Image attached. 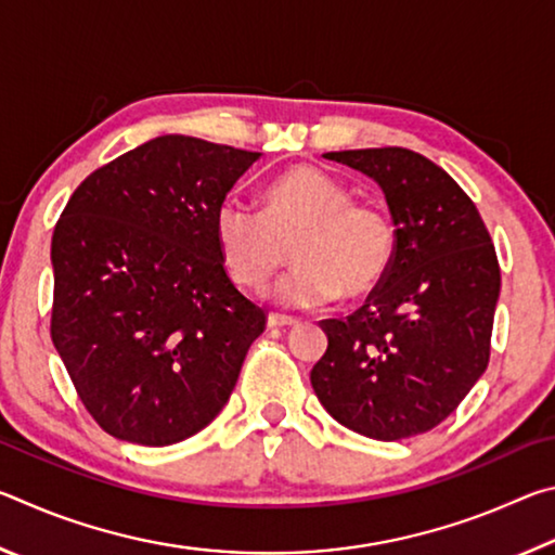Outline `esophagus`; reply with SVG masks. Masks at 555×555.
<instances>
[{
  "instance_id": "1",
  "label": "esophagus",
  "mask_w": 555,
  "mask_h": 555,
  "mask_svg": "<svg viewBox=\"0 0 555 555\" xmlns=\"http://www.w3.org/2000/svg\"><path fill=\"white\" fill-rule=\"evenodd\" d=\"M296 323H298L296 318L281 315V313H269V318H267V325L269 327H291V325H296Z\"/></svg>"
}]
</instances>
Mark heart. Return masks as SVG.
Segmentation results:
<instances>
[{"label": "heart", "mask_w": 555, "mask_h": 555, "mask_svg": "<svg viewBox=\"0 0 555 555\" xmlns=\"http://www.w3.org/2000/svg\"><path fill=\"white\" fill-rule=\"evenodd\" d=\"M215 242L240 286L261 294L286 264L276 300L315 308L364 298L387 279L397 255V228L377 203L352 201L350 188L313 166H294L267 188L264 212L228 198L215 210Z\"/></svg>", "instance_id": "b5f03b06"}]
</instances>
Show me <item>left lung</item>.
Here are the masks:
<instances>
[{
  "label": "left lung",
  "mask_w": 555,
  "mask_h": 555,
  "mask_svg": "<svg viewBox=\"0 0 555 555\" xmlns=\"http://www.w3.org/2000/svg\"><path fill=\"white\" fill-rule=\"evenodd\" d=\"M382 188L397 255L367 304L323 321L311 372L325 411L354 434L401 440L436 428L490 362L500 264L475 203L443 168L409 149L323 154Z\"/></svg>",
  "instance_id": "obj_1"
}]
</instances>
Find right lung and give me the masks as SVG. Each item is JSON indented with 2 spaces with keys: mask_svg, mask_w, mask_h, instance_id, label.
Returning a JSON list of instances; mask_svg holds the SVG:
<instances>
[{
  "mask_svg": "<svg viewBox=\"0 0 555 555\" xmlns=\"http://www.w3.org/2000/svg\"><path fill=\"white\" fill-rule=\"evenodd\" d=\"M257 152L164 134L98 168L51 240V337L90 416L173 446L224 409L267 315L224 271L215 210Z\"/></svg>",
  "mask_w": 555,
  "mask_h": 555,
  "instance_id": "obj_1",
  "label": "right lung"
}]
</instances>
